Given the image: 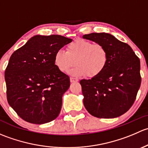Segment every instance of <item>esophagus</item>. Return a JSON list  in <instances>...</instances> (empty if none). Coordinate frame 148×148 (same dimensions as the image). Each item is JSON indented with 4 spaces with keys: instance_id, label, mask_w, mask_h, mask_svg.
I'll use <instances>...</instances> for the list:
<instances>
[{
    "instance_id": "obj_1",
    "label": "esophagus",
    "mask_w": 148,
    "mask_h": 148,
    "mask_svg": "<svg viewBox=\"0 0 148 148\" xmlns=\"http://www.w3.org/2000/svg\"><path fill=\"white\" fill-rule=\"evenodd\" d=\"M70 82H78V79L76 78L71 77V78H70Z\"/></svg>"
}]
</instances>
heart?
<instances>
[{"label":"heart","instance_id":"obj_1","mask_svg":"<svg viewBox=\"0 0 148 148\" xmlns=\"http://www.w3.org/2000/svg\"><path fill=\"white\" fill-rule=\"evenodd\" d=\"M108 59L107 49L102 44L78 38L67 45L66 51H56L53 61L61 72H68L76 64L77 66L71 71V75L83 77L86 74L89 78H94L105 69Z\"/></svg>","mask_w":148,"mask_h":148}]
</instances>
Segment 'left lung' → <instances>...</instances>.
I'll use <instances>...</instances> for the list:
<instances>
[{"label":"left lung","mask_w":148,"mask_h":148,"mask_svg":"<svg viewBox=\"0 0 148 148\" xmlns=\"http://www.w3.org/2000/svg\"><path fill=\"white\" fill-rule=\"evenodd\" d=\"M83 38L102 44L108 52L105 69L98 77L80 81L84 105L98 118H114L130 110L141 84L140 59L127 44L107 33L85 34Z\"/></svg>","instance_id":"8db88e82"}]
</instances>
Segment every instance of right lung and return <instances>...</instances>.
Here are the masks:
<instances>
[{
    "mask_svg": "<svg viewBox=\"0 0 148 148\" xmlns=\"http://www.w3.org/2000/svg\"><path fill=\"white\" fill-rule=\"evenodd\" d=\"M71 41L60 35H36L11 55L5 71L7 99L23 120L41 125L59 116L70 80L53 58Z\"/></svg>",
    "mask_w": 148,
    "mask_h": 148,
    "instance_id": "obj_1",
    "label": "right lung"
}]
</instances>
